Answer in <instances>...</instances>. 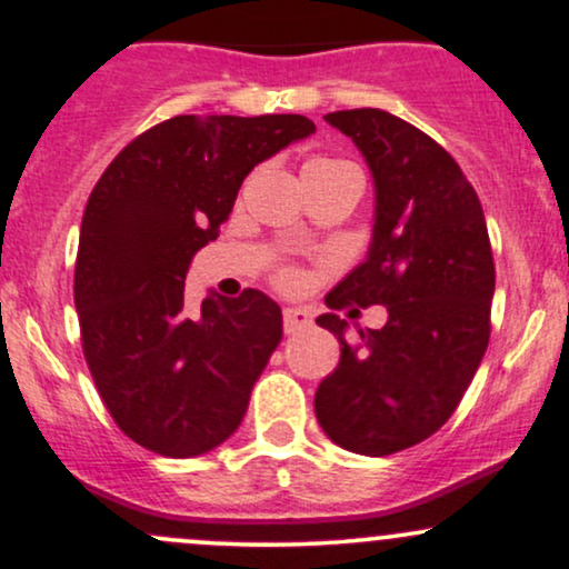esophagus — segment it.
I'll list each match as a JSON object with an SVG mask.
<instances>
[{"label":"esophagus","instance_id":"1","mask_svg":"<svg viewBox=\"0 0 569 569\" xmlns=\"http://www.w3.org/2000/svg\"><path fill=\"white\" fill-rule=\"evenodd\" d=\"M283 326L289 335H299V331L310 329L312 326V318L310 312L302 310V307H286L283 310Z\"/></svg>","mask_w":569,"mask_h":569}]
</instances>
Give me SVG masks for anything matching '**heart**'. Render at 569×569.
I'll list each match as a JSON object with an SVG mask.
<instances>
[{
	"instance_id": "obj_1",
	"label": "heart",
	"mask_w": 569,
	"mask_h": 569,
	"mask_svg": "<svg viewBox=\"0 0 569 569\" xmlns=\"http://www.w3.org/2000/svg\"><path fill=\"white\" fill-rule=\"evenodd\" d=\"M331 162H339V160H329V158H316L307 162L305 168H312V166H331ZM286 280H291V276H286Z\"/></svg>"
}]
</instances>
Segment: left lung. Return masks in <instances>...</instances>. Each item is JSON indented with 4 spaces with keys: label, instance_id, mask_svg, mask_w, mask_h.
Segmentation results:
<instances>
[{
    "label": "left lung",
    "instance_id": "1",
    "mask_svg": "<svg viewBox=\"0 0 569 569\" xmlns=\"http://www.w3.org/2000/svg\"><path fill=\"white\" fill-rule=\"evenodd\" d=\"M367 160L375 230L367 259L326 305H385L382 329H358L326 312L339 367L318 385L323 433L350 452L382 457L415 447L452 417L489 342L495 262L471 181L447 149L382 109L323 117Z\"/></svg>",
    "mask_w": 569,
    "mask_h": 569
}]
</instances>
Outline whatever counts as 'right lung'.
Listing matches in <instances>:
<instances>
[{
    "instance_id": "1",
    "label": "right lung",
    "mask_w": 569,
    "mask_h": 569,
    "mask_svg": "<svg viewBox=\"0 0 569 569\" xmlns=\"http://www.w3.org/2000/svg\"><path fill=\"white\" fill-rule=\"evenodd\" d=\"M310 133L302 114H181L130 141L90 192L74 267L84 361L141 447L198 457L243 422L283 339L280 307L246 289L189 312L184 278L253 166Z\"/></svg>"
}]
</instances>
